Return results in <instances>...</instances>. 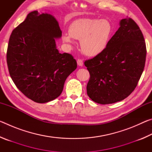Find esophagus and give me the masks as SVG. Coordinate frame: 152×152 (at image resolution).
<instances>
[{"instance_id": "34e87169", "label": "esophagus", "mask_w": 152, "mask_h": 152, "mask_svg": "<svg viewBox=\"0 0 152 152\" xmlns=\"http://www.w3.org/2000/svg\"><path fill=\"white\" fill-rule=\"evenodd\" d=\"M77 64H78V65L79 66H83V61H82V60H80V59H78V60H77Z\"/></svg>"}]
</instances>
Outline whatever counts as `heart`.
<instances>
[{
	"label": "heart",
	"mask_w": 152,
	"mask_h": 152,
	"mask_svg": "<svg viewBox=\"0 0 152 152\" xmlns=\"http://www.w3.org/2000/svg\"><path fill=\"white\" fill-rule=\"evenodd\" d=\"M114 29L110 20L99 19H80L69 26V33L62 35L64 43L72 48L74 39L80 40L82 51L91 57L99 56L106 50Z\"/></svg>",
	"instance_id": "1"
}]
</instances>
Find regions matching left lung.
I'll return each mask as SVG.
<instances>
[{
	"instance_id": "1",
	"label": "left lung",
	"mask_w": 152,
	"mask_h": 152,
	"mask_svg": "<svg viewBox=\"0 0 152 152\" xmlns=\"http://www.w3.org/2000/svg\"><path fill=\"white\" fill-rule=\"evenodd\" d=\"M119 25L106 50L84 62L91 75L87 94L99 104L127 98L137 86L145 66L147 51L140 27L131 18L121 19Z\"/></svg>"
}]
</instances>
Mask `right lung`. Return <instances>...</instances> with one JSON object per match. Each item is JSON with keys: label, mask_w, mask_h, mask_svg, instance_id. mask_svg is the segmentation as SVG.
<instances>
[{"label": "right lung", "mask_w": 152, "mask_h": 152, "mask_svg": "<svg viewBox=\"0 0 152 152\" xmlns=\"http://www.w3.org/2000/svg\"><path fill=\"white\" fill-rule=\"evenodd\" d=\"M61 31L56 18L37 11L29 12L10 37L7 61L17 88L38 103H45L61 94L66 78L76 70L71 54L60 53L56 39Z\"/></svg>", "instance_id": "1"}]
</instances>
